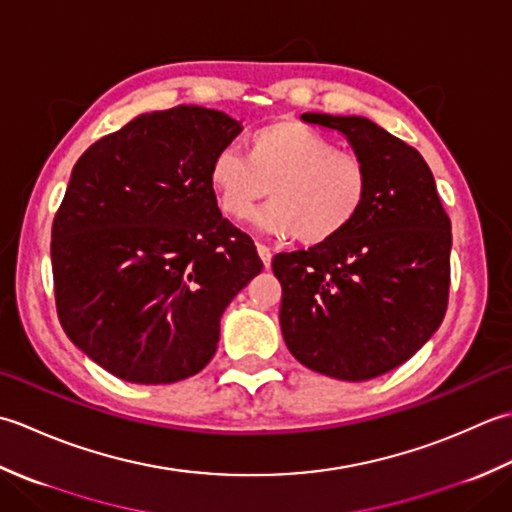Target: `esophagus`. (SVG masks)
<instances>
[{
	"label": "esophagus",
	"instance_id": "34e87169",
	"mask_svg": "<svg viewBox=\"0 0 512 512\" xmlns=\"http://www.w3.org/2000/svg\"><path fill=\"white\" fill-rule=\"evenodd\" d=\"M256 249H258V256H260V260H263L265 269H269V265H271V249H269L267 245H263V243H258V245H256Z\"/></svg>",
	"mask_w": 512,
	"mask_h": 512
}]
</instances>
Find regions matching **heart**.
<instances>
[{"label":"heart","instance_id":"1","mask_svg":"<svg viewBox=\"0 0 512 512\" xmlns=\"http://www.w3.org/2000/svg\"><path fill=\"white\" fill-rule=\"evenodd\" d=\"M207 183L232 221H247L269 192L274 203L256 216V225L274 236H296L309 247L347 232L369 196L362 159L336 150L325 134L294 119L256 130L247 139L245 159L232 150L218 152Z\"/></svg>","mask_w":512,"mask_h":512}]
</instances>
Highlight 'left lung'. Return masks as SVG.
<instances>
[{
  "label": "left lung",
  "instance_id": "8db88e82",
  "mask_svg": "<svg viewBox=\"0 0 512 512\" xmlns=\"http://www.w3.org/2000/svg\"><path fill=\"white\" fill-rule=\"evenodd\" d=\"M340 132L369 172V196L327 245L276 254L280 329L307 369L344 382L378 378L442 325L451 280V221L422 154L367 117H300Z\"/></svg>",
  "mask_w": 512,
  "mask_h": 512
}]
</instances>
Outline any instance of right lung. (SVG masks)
Segmentation results:
<instances>
[{
	"instance_id": "obj_1",
	"label": "right lung",
	"mask_w": 512,
	"mask_h": 512,
	"mask_svg": "<svg viewBox=\"0 0 512 512\" xmlns=\"http://www.w3.org/2000/svg\"><path fill=\"white\" fill-rule=\"evenodd\" d=\"M241 132L203 106L145 112L72 168L52 223L57 314L72 344L125 382L201 371L223 311L263 269L207 183L212 159Z\"/></svg>"
}]
</instances>
